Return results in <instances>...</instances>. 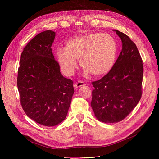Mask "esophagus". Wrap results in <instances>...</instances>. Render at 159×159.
Returning <instances> with one entry per match:
<instances>
[{
	"label": "esophagus",
	"mask_w": 159,
	"mask_h": 159,
	"mask_svg": "<svg viewBox=\"0 0 159 159\" xmlns=\"http://www.w3.org/2000/svg\"><path fill=\"white\" fill-rule=\"evenodd\" d=\"M85 85H86V84L83 82V81H77V82H75V84H74V88H78L81 87V86H84Z\"/></svg>",
	"instance_id": "esophagus-1"
}]
</instances>
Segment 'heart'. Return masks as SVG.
I'll return each instance as SVG.
<instances>
[{
  "label": "heart",
  "mask_w": 159,
  "mask_h": 159,
  "mask_svg": "<svg viewBox=\"0 0 159 159\" xmlns=\"http://www.w3.org/2000/svg\"><path fill=\"white\" fill-rule=\"evenodd\" d=\"M117 42L108 33H91L76 36L66 43V48L58 47L56 54L60 68L67 75H71L81 66L96 75L108 73L112 68L117 55Z\"/></svg>",
  "instance_id": "heart-1"
}]
</instances>
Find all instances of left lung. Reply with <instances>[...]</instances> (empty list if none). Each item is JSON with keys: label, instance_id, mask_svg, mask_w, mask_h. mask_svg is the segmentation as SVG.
Wrapping results in <instances>:
<instances>
[{"label": "left lung", "instance_id": "left-lung-1", "mask_svg": "<svg viewBox=\"0 0 159 159\" xmlns=\"http://www.w3.org/2000/svg\"><path fill=\"white\" fill-rule=\"evenodd\" d=\"M122 41V50L108 73L93 81L91 105L95 117L103 123L121 121L142 95L143 64L135 44L128 36L113 30Z\"/></svg>", "mask_w": 159, "mask_h": 159}]
</instances>
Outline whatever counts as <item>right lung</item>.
Segmentation results:
<instances>
[{"instance_id":"right-lung-1","label":"right lung","mask_w":159,"mask_h":159,"mask_svg":"<svg viewBox=\"0 0 159 159\" xmlns=\"http://www.w3.org/2000/svg\"><path fill=\"white\" fill-rule=\"evenodd\" d=\"M55 32L38 34L24 48L17 86L22 107L38 124L55 126L66 117L74 93L73 81L60 72L51 46Z\"/></svg>"}]
</instances>
